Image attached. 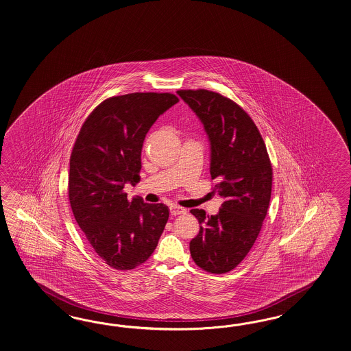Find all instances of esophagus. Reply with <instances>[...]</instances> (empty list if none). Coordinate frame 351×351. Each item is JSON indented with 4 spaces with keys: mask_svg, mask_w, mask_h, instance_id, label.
I'll list each match as a JSON object with an SVG mask.
<instances>
[{
    "mask_svg": "<svg viewBox=\"0 0 351 351\" xmlns=\"http://www.w3.org/2000/svg\"><path fill=\"white\" fill-rule=\"evenodd\" d=\"M186 214V208L183 207L177 206V205H171V215L178 216L184 215Z\"/></svg>",
    "mask_w": 351,
    "mask_h": 351,
    "instance_id": "obj_1",
    "label": "esophagus"
}]
</instances>
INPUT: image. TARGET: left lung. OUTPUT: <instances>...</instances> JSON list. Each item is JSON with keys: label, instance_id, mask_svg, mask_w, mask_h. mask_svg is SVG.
I'll return each instance as SVG.
<instances>
[{"label": "left lung", "instance_id": "8db88e82", "mask_svg": "<svg viewBox=\"0 0 351 351\" xmlns=\"http://www.w3.org/2000/svg\"><path fill=\"white\" fill-rule=\"evenodd\" d=\"M208 136L213 192L224 198L216 215L192 208L199 232L189 242L192 260L211 274L235 269L251 251L270 205L272 167L252 118L215 91L178 90Z\"/></svg>", "mask_w": 351, "mask_h": 351}]
</instances>
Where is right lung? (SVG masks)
<instances>
[{
    "instance_id": "add662e5",
    "label": "right lung",
    "mask_w": 351,
    "mask_h": 351,
    "mask_svg": "<svg viewBox=\"0 0 351 351\" xmlns=\"http://www.w3.org/2000/svg\"><path fill=\"white\" fill-rule=\"evenodd\" d=\"M180 99L171 93H132L101 101L72 149L69 198L93 250L116 270H132L156 248L169 217L164 204L127 199L140 180L141 150L154 122Z\"/></svg>"
}]
</instances>
